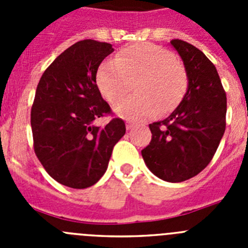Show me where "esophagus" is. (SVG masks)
<instances>
[{
	"label": "esophagus",
	"mask_w": 248,
	"mask_h": 248,
	"mask_svg": "<svg viewBox=\"0 0 248 248\" xmlns=\"http://www.w3.org/2000/svg\"><path fill=\"white\" fill-rule=\"evenodd\" d=\"M125 124H126V129H128V130H129V129L133 128V126H134V123L130 122V120H129V122H126Z\"/></svg>",
	"instance_id": "34e87169"
}]
</instances>
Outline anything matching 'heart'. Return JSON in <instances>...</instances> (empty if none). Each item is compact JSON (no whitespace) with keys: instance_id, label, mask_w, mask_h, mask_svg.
<instances>
[{"instance_id":"heart-1","label":"heart","mask_w":248,"mask_h":248,"mask_svg":"<svg viewBox=\"0 0 248 248\" xmlns=\"http://www.w3.org/2000/svg\"><path fill=\"white\" fill-rule=\"evenodd\" d=\"M135 82L137 95L115 107L119 115L130 120L150 118L174 110L187 89V72L174 53L154 43H138L124 48L115 59L103 63L97 72V85L111 104L119 102Z\"/></svg>"}]
</instances>
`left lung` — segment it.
<instances>
[{
	"mask_svg": "<svg viewBox=\"0 0 248 248\" xmlns=\"http://www.w3.org/2000/svg\"><path fill=\"white\" fill-rule=\"evenodd\" d=\"M187 72L189 87L176 109L149 124L151 141L141 150L146 166L169 183L189 180L214 157L226 128V93L216 67L199 48L171 42Z\"/></svg>",
	"mask_w": 248,
	"mask_h": 248,
	"instance_id": "1",
	"label": "left lung"
}]
</instances>
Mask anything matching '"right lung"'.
Listing matches in <instances>:
<instances>
[{
	"instance_id": "add662e5",
	"label": "right lung",
	"mask_w": 248,
	"mask_h": 248,
	"mask_svg": "<svg viewBox=\"0 0 248 248\" xmlns=\"http://www.w3.org/2000/svg\"><path fill=\"white\" fill-rule=\"evenodd\" d=\"M110 43L84 39L59 54L42 74L31 109L37 157L56 181L72 189L94 185L108 168L125 123L113 118L105 126L94 120L111 113L97 85V71L111 53Z\"/></svg>"
}]
</instances>
